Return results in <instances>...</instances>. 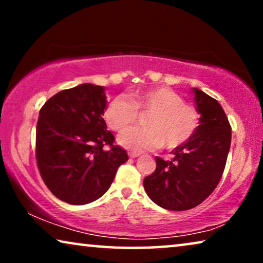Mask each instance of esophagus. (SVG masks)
<instances>
[{
	"label": "esophagus",
	"instance_id": "1",
	"mask_svg": "<svg viewBox=\"0 0 263 263\" xmlns=\"http://www.w3.org/2000/svg\"><path fill=\"white\" fill-rule=\"evenodd\" d=\"M128 156L130 158H138V157L141 156V153H140V152H129Z\"/></svg>",
	"mask_w": 263,
	"mask_h": 263
}]
</instances>
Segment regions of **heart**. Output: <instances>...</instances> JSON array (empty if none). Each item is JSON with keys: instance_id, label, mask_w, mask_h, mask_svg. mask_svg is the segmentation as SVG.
<instances>
[{"instance_id": "obj_1", "label": "heart", "mask_w": 263, "mask_h": 263, "mask_svg": "<svg viewBox=\"0 0 263 263\" xmlns=\"http://www.w3.org/2000/svg\"><path fill=\"white\" fill-rule=\"evenodd\" d=\"M128 100L116 97L105 110V121L111 129L123 132L135 123L138 110L151 109L146 128H131L122 133L118 142L124 148L142 152L165 146L176 148L189 141L200 123L196 109L168 87H153L132 93Z\"/></svg>"}]
</instances>
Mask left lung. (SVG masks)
Returning a JSON list of instances; mask_svg holds the SVG:
<instances>
[{
  "label": "left lung",
  "instance_id": "1",
  "mask_svg": "<svg viewBox=\"0 0 263 263\" xmlns=\"http://www.w3.org/2000/svg\"><path fill=\"white\" fill-rule=\"evenodd\" d=\"M200 125L193 138L176 147L171 160L157 157L156 171L143 179L147 195L168 211L196 207L217 188L231 146V125L218 100L193 88Z\"/></svg>",
  "mask_w": 263,
  "mask_h": 263
}]
</instances>
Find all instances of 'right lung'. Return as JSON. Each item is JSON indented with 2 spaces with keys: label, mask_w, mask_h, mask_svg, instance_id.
I'll use <instances>...</instances> for the list:
<instances>
[{
  "label": "right lung",
  "mask_w": 263,
  "mask_h": 263,
  "mask_svg": "<svg viewBox=\"0 0 263 263\" xmlns=\"http://www.w3.org/2000/svg\"><path fill=\"white\" fill-rule=\"evenodd\" d=\"M105 109L103 86L81 84L56 93L39 111L37 165L50 192L64 202L86 204L99 199L128 160L106 130Z\"/></svg>",
  "instance_id": "add662e5"
}]
</instances>
